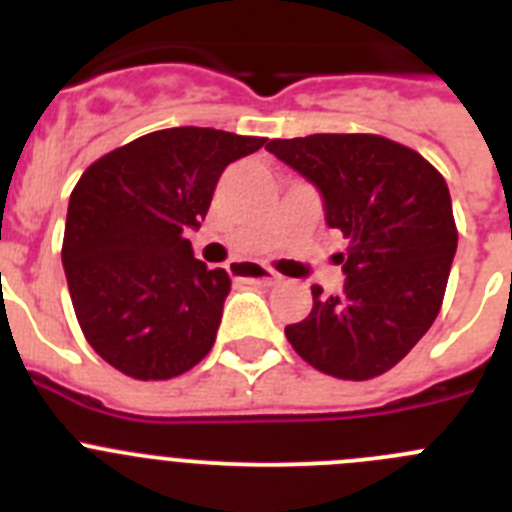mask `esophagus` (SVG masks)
Segmentation results:
<instances>
[{
  "label": "esophagus",
  "instance_id": "obj_1",
  "mask_svg": "<svg viewBox=\"0 0 512 512\" xmlns=\"http://www.w3.org/2000/svg\"><path fill=\"white\" fill-rule=\"evenodd\" d=\"M235 277L243 279V282H251V284H264V287H271V284H277L279 274L271 269H264V266H256V264H233L230 266Z\"/></svg>",
  "mask_w": 512,
  "mask_h": 512
}]
</instances>
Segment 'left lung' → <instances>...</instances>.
<instances>
[{"label": "left lung", "mask_w": 512, "mask_h": 512, "mask_svg": "<svg viewBox=\"0 0 512 512\" xmlns=\"http://www.w3.org/2000/svg\"><path fill=\"white\" fill-rule=\"evenodd\" d=\"M266 151L323 197L325 223L348 238L336 253L346 282L284 328L297 354L338 379H372L428 333L456 253L451 194L413 148L382 135L318 133L269 140Z\"/></svg>", "instance_id": "obj_1"}]
</instances>
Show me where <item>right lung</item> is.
<instances>
[{"label": "right lung", "instance_id": "obj_1", "mask_svg": "<svg viewBox=\"0 0 512 512\" xmlns=\"http://www.w3.org/2000/svg\"><path fill=\"white\" fill-rule=\"evenodd\" d=\"M266 138L215 128L140 135L94 161L71 192L63 271L89 346L133 379H171L210 354L230 292L194 259L225 166Z\"/></svg>", "mask_w": 512, "mask_h": 512}]
</instances>
